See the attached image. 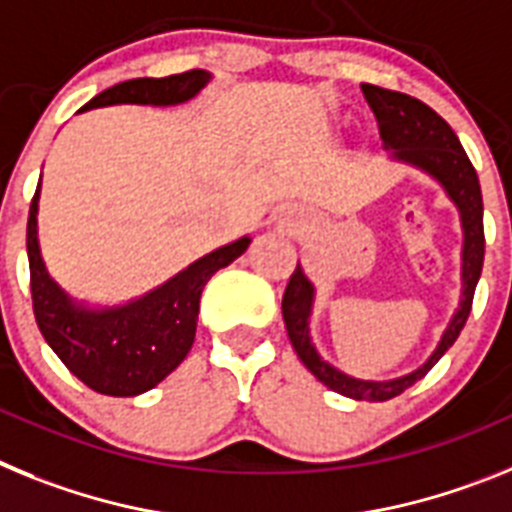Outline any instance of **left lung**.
<instances>
[{
	"instance_id": "obj_1",
	"label": "left lung",
	"mask_w": 512,
	"mask_h": 512,
	"mask_svg": "<svg viewBox=\"0 0 512 512\" xmlns=\"http://www.w3.org/2000/svg\"><path fill=\"white\" fill-rule=\"evenodd\" d=\"M363 97L371 105L376 123H379L381 141L384 149L389 151L391 159L410 164L415 170L425 172L433 177L451 203L459 208L461 229H464V247H461V301L459 309L453 311L451 322L443 330L441 342L435 345L430 358L415 371L397 376V379L386 381H368L348 376L345 371L327 363L317 353L314 342H311V309H314V283L309 281L296 265L291 281H288L286 293H283V322H286L288 337L306 368H309L327 389L337 391L342 397L358 399V402H386V399L397 397L404 389L425 376L435 363L441 361L443 353L451 348L459 332L464 330L466 319L471 311V299H474V288L482 275L484 262V224H482V190H479V177L466 157L464 146L459 136L451 131L441 115L428 108L425 102L415 100L402 92L384 90L376 84H361Z\"/></svg>"
}]
</instances>
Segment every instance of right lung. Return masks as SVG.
<instances>
[{"instance_id": "obj_1", "label": "right lung", "mask_w": 512, "mask_h": 512, "mask_svg": "<svg viewBox=\"0 0 512 512\" xmlns=\"http://www.w3.org/2000/svg\"><path fill=\"white\" fill-rule=\"evenodd\" d=\"M211 82L203 69L162 79H128L92 97L79 113L108 105H182ZM35 190L28 216L30 291L35 322L51 350L90 389L108 397H136L154 389L185 361L195 340L201 293L216 270L237 260L252 239L242 237L190 262L154 291L118 306H87L71 299L46 270L38 242Z\"/></svg>"}]
</instances>
